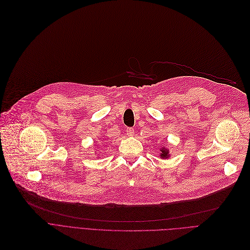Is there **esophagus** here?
Returning a JSON list of instances; mask_svg holds the SVG:
<instances>
[{"label":"esophagus","instance_id":"esophagus-1","mask_svg":"<svg viewBox=\"0 0 250 250\" xmlns=\"http://www.w3.org/2000/svg\"><path fill=\"white\" fill-rule=\"evenodd\" d=\"M126 133L128 136H133L134 135V130L133 128H127L126 129Z\"/></svg>","mask_w":250,"mask_h":250}]
</instances>
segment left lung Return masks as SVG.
<instances>
[{
    "instance_id": "obj_1",
    "label": "left lung",
    "mask_w": 250,
    "mask_h": 250,
    "mask_svg": "<svg viewBox=\"0 0 250 250\" xmlns=\"http://www.w3.org/2000/svg\"><path fill=\"white\" fill-rule=\"evenodd\" d=\"M161 151H162V153L160 154V157H161L162 159H168V158L170 157L169 149H167L166 147H162V148H161Z\"/></svg>"
}]
</instances>
